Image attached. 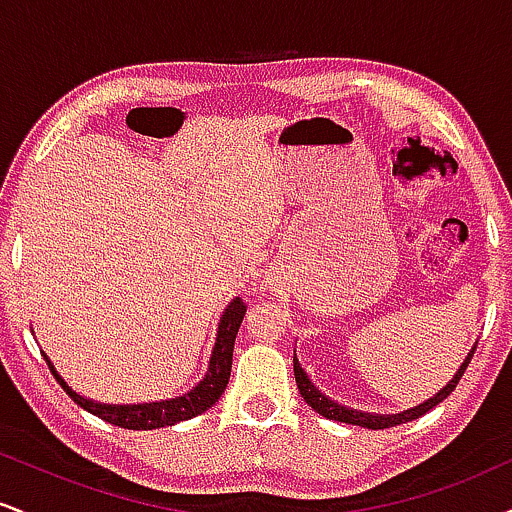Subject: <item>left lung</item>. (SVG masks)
Instances as JSON below:
<instances>
[{"label": "left lung", "instance_id": "8db88e82", "mask_svg": "<svg viewBox=\"0 0 512 512\" xmlns=\"http://www.w3.org/2000/svg\"><path fill=\"white\" fill-rule=\"evenodd\" d=\"M474 351H477V346H474V349L469 351V356L464 358V363L460 366V370H457V373H455V378H452L450 383L445 385L436 397H431V399H428V402L419 404V407L407 409V411H402V414H392V416L366 414V411L346 409V407H342V404L332 402L330 397L322 395V392L317 390L313 383H310V378H308V375H305V370L301 368V363H298L296 358H293V373H296V385H298V390H301V397L310 404V407L317 411V414L327 416V419H332V421H342V424H354V426H363V428H373V431H380V428H392V426L407 424V421L419 419V416H424L426 411H431L433 407H436V404L443 402V399L448 397L452 390H455L457 383H460L464 370H467L469 361H472Z\"/></svg>", "mask_w": 512, "mask_h": 512}]
</instances>
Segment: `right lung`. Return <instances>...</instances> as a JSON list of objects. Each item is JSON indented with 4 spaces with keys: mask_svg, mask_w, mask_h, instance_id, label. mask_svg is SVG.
Instances as JSON below:
<instances>
[{
    "mask_svg": "<svg viewBox=\"0 0 512 512\" xmlns=\"http://www.w3.org/2000/svg\"><path fill=\"white\" fill-rule=\"evenodd\" d=\"M245 305L240 298H233L231 305L223 313L221 322H219V334H216V344L214 351H211V361H209V370L207 378L199 383L195 390H190L187 395H182L178 399H166V402H151V404H101L93 402V399H86L76 392L62 380V375L57 373L55 366L50 363V358L45 356L48 361L50 373L55 375L57 383L62 385V390L67 392L69 397L79 404L81 409L91 411L93 416L98 419L108 421V424H115L120 428H129V431H151V428H163V426H173L178 421H187L192 416L202 414L209 407H214L219 402V397L226 390L228 378H231V363H233V344H236V334L240 322H243Z\"/></svg>",
    "mask_w": 512,
    "mask_h": 512,
    "instance_id": "right-lung-1",
    "label": "right lung"
}]
</instances>
